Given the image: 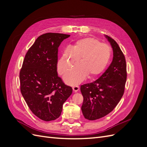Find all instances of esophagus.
I'll return each mask as SVG.
<instances>
[{"instance_id":"1","label":"esophagus","mask_w":147,"mask_h":147,"mask_svg":"<svg viewBox=\"0 0 147 147\" xmlns=\"http://www.w3.org/2000/svg\"><path fill=\"white\" fill-rule=\"evenodd\" d=\"M72 89H73V91H74L75 92H77V91H79L80 88H79V86H73V87H72Z\"/></svg>"}]
</instances>
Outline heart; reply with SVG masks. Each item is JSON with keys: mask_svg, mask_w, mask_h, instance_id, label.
Returning <instances> with one entry per match:
<instances>
[{"mask_svg": "<svg viewBox=\"0 0 147 147\" xmlns=\"http://www.w3.org/2000/svg\"><path fill=\"white\" fill-rule=\"evenodd\" d=\"M109 45L95 38L80 39L64 51L57 63V69L63 75L69 71L80 59V64L75 66L66 74L64 79L66 83L74 86L82 83L88 77L98 76L105 69L111 57Z\"/></svg>", "mask_w": 147, "mask_h": 147, "instance_id": "1", "label": "heart"}]
</instances>
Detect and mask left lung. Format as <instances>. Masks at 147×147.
<instances>
[{"label":"left lung","instance_id":"1","mask_svg":"<svg viewBox=\"0 0 147 147\" xmlns=\"http://www.w3.org/2000/svg\"><path fill=\"white\" fill-rule=\"evenodd\" d=\"M113 49V57L108 69L96 81L80 87L83 96L82 111L89 120L105 117L115 108L123 96L127 78L125 57L118 43L105 35Z\"/></svg>","mask_w":147,"mask_h":147}]
</instances>
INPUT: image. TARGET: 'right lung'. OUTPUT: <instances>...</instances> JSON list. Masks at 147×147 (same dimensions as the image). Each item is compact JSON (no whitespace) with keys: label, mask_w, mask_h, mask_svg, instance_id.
Instances as JSON below:
<instances>
[{"label":"right lung","mask_w":147,"mask_h":147,"mask_svg":"<svg viewBox=\"0 0 147 147\" xmlns=\"http://www.w3.org/2000/svg\"><path fill=\"white\" fill-rule=\"evenodd\" d=\"M70 35L46 33L28 51L20 73L21 94L32 112L43 121L59 118L72 92L57 72L58 47Z\"/></svg>","instance_id":"1"}]
</instances>
